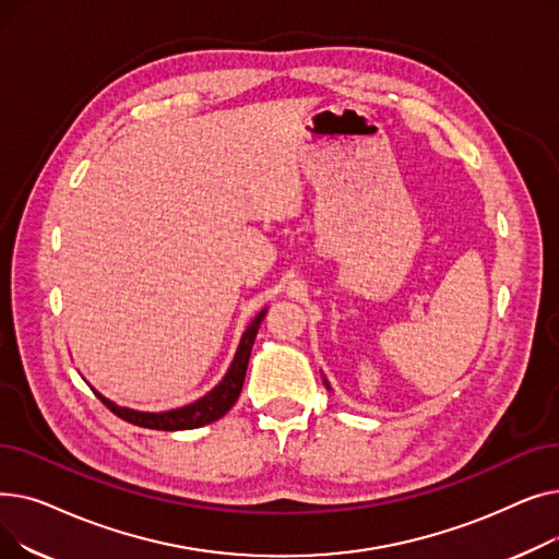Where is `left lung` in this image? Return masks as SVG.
<instances>
[{"label": "left lung", "mask_w": 559, "mask_h": 559, "mask_svg": "<svg viewBox=\"0 0 559 559\" xmlns=\"http://www.w3.org/2000/svg\"><path fill=\"white\" fill-rule=\"evenodd\" d=\"M324 383H326V380H324ZM326 385H329V383H326Z\"/></svg>", "instance_id": "left-lung-1"}]
</instances>
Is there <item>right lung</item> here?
<instances>
[{"label": "right lung", "mask_w": 559, "mask_h": 559, "mask_svg": "<svg viewBox=\"0 0 559 559\" xmlns=\"http://www.w3.org/2000/svg\"><path fill=\"white\" fill-rule=\"evenodd\" d=\"M264 314H267V308L255 314V319L249 324V329L245 331L238 350H235V358L226 371V376L219 380V385H215L209 394L201 396L199 401L176 407V409H167V413H138V409L131 407H120L115 405L112 401H108L106 396H102L97 390H93L97 394V399L110 409L112 415H117L120 419L140 426V428H152V430H192L205 424H213L217 419H222L228 409L233 407V403L238 401L242 385H245V376H247V365H249V356L253 348V340L258 335V329L262 324Z\"/></svg>", "instance_id": "add662e5"}]
</instances>
